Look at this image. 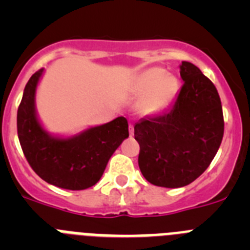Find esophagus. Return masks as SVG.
<instances>
[{"label": "esophagus", "mask_w": 250, "mask_h": 250, "mask_svg": "<svg viewBox=\"0 0 250 250\" xmlns=\"http://www.w3.org/2000/svg\"><path fill=\"white\" fill-rule=\"evenodd\" d=\"M129 132H130V136L134 135V126H132L131 124L129 125Z\"/></svg>", "instance_id": "esophagus-1"}]
</instances>
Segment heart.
I'll use <instances>...</instances> for the list:
<instances>
[{
  "instance_id": "obj_1",
  "label": "heart",
  "mask_w": 250,
  "mask_h": 250,
  "mask_svg": "<svg viewBox=\"0 0 250 250\" xmlns=\"http://www.w3.org/2000/svg\"><path fill=\"white\" fill-rule=\"evenodd\" d=\"M136 91L146 94L141 101V110L154 112L167 105L178 90V81L174 76L167 75L164 68L152 67L144 71L136 80Z\"/></svg>"
}]
</instances>
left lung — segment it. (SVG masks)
Here are the masks:
<instances>
[{
	"label": "left lung",
	"mask_w": 250,
	"mask_h": 250,
	"mask_svg": "<svg viewBox=\"0 0 250 250\" xmlns=\"http://www.w3.org/2000/svg\"><path fill=\"white\" fill-rule=\"evenodd\" d=\"M183 83L175 103L163 114L134 126L140 145L139 167L156 187L182 188L210 165L224 135V118L214 83L191 62L180 65Z\"/></svg>",
	"instance_id": "8db88e82"
}]
</instances>
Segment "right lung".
I'll use <instances>...</instances> for the list:
<instances>
[{
	"label": "right lung",
	"mask_w": 250,
	"mask_h": 250,
	"mask_svg": "<svg viewBox=\"0 0 250 250\" xmlns=\"http://www.w3.org/2000/svg\"><path fill=\"white\" fill-rule=\"evenodd\" d=\"M43 68L26 83L17 110V134L26 160L46 183L68 190H83L100 180L114 151L129 138L123 116L70 139L52 138L35 114V92Z\"/></svg>",
	"instance_id": "add662e5"
}]
</instances>
